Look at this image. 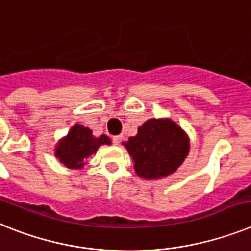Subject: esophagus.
Instances as JSON below:
<instances>
[{
  "label": "esophagus",
  "instance_id": "esophagus-1",
  "mask_svg": "<svg viewBox=\"0 0 251 251\" xmlns=\"http://www.w3.org/2000/svg\"><path fill=\"white\" fill-rule=\"evenodd\" d=\"M121 139H122V136H121V135H116V136H113V138H112L113 144H115V145H119L120 143H121Z\"/></svg>",
  "mask_w": 251,
  "mask_h": 251
}]
</instances>
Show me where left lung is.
I'll return each mask as SVG.
<instances>
[{
	"instance_id": "left-lung-1",
	"label": "left lung",
	"mask_w": 251,
	"mask_h": 251,
	"mask_svg": "<svg viewBox=\"0 0 251 251\" xmlns=\"http://www.w3.org/2000/svg\"><path fill=\"white\" fill-rule=\"evenodd\" d=\"M134 161L139 177H167L189 154L190 143L180 126L168 119H151L139 126L138 134L122 143Z\"/></svg>"
}]
</instances>
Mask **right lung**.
Segmentation results:
<instances>
[{
	"label": "right lung",
	"instance_id": "right-lung-1",
	"mask_svg": "<svg viewBox=\"0 0 251 251\" xmlns=\"http://www.w3.org/2000/svg\"><path fill=\"white\" fill-rule=\"evenodd\" d=\"M103 144H111L108 136L100 135L96 138L92 130L75 124L69 134L56 145L54 154L66 167L81 168L85 165L86 158L94 154Z\"/></svg>",
	"mask_w": 251,
	"mask_h": 251
}]
</instances>
